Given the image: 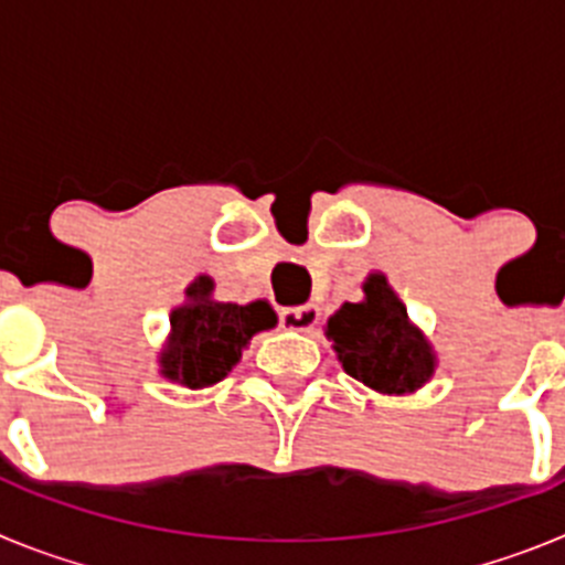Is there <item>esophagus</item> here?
<instances>
[{"mask_svg":"<svg viewBox=\"0 0 565 565\" xmlns=\"http://www.w3.org/2000/svg\"><path fill=\"white\" fill-rule=\"evenodd\" d=\"M319 322V308L313 302L297 308H282L279 311V326L288 328V331H313V326Z\"/></svg>","mask_w":565,"mask_h":565,"instance_id":"34e87169","label":"esophagus"}]
</instances>
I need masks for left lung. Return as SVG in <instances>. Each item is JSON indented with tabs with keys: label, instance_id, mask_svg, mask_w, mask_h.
<instances>
[{
	"label": "left lung",
	"instance_id": "1",
	"mask_svg": "<svg viewBox=\"0 0 565 565\" xmlns=\"http://www.w3.org/2000/svg\"><path fill=\"white\" fill-rule=\"evenodd\" d=\"M362 302H344L326 337L353 379L387 396L416 393L436 373V353L407 317L384 274L364 279Z\"/></svg>",
	"mask_w": 565,
	"mask_h": 565
}]
</instances>
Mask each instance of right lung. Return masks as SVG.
Returning <instances> with one entry per match:
<instances>
[{"instance_id": "1", "label": "right lung", "mask_w": 565, "mask_h": 565, "mask_svg": "<svg viewBox=\"0 0 565 565\" xmlns=\"http://www.w3.org/2000/svg\"><path fill=\"white\" fill-rule=\"evenodd\" d=\"M212 291L214 282L209 277H198L186 288V302L169 317L172 331L158 356L161 376L192 391L226 379L254 333L277 326V313L266 299L234 306L217 302Z\"/></svg>"}]
</instances>
